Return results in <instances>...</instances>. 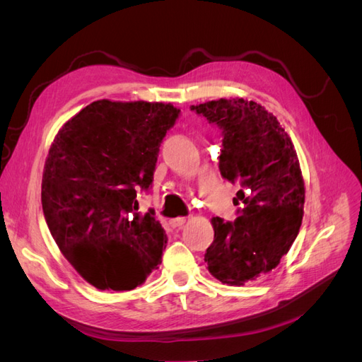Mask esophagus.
Here are the masks:
<instances>
[{
  "instance_id": "obj_1",
  "label": "esophagus",
  "mask_w": 362,
  "mask_h": 362,
  "mask_svg": "<svg viewBox=\"0 0 362 362\" xmlns=\"http://www.w3.org/2000/svg\"><path fill=\"white\" fill-rule=\"evenodd\" d=\"M184 223H185V217H177V218H172V221L169 222V225H170L172 228H181Z\"/></svg>"
}]
</instances>
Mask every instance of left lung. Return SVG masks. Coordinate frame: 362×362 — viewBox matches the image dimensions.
Wrapping results in <instances>:
<instances>
[{
  "label": "left lung",
  "mask_w": 362,
  "mask_h": 362,
  "mask_svg": "<svg viewBox=\"0 0 362 362\" xmlns=\"http://www.w3.org/2000/svg\"><path fill=\"white\" fill-rule=\"evenodd\" d=\"M222 129L218 170L238 181V217H213L205 262L223 284L243 286L275 269L299 234L305 202L299 158L288 134L264 107L243 98L190 107Z\"/></svg>",
  "instance_id": "obj_1"
}]
</instances>
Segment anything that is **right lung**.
<instances>
[{"label": "right lung", "instance_id": "obj_1", "mask_svg": "<svg viewBox=\"0 0 362 362\" xmlns=\"http://www.w3.org/2000/svg\"><path fill=\"white\" fill-rule=\"evenodd\" d=\"M181 110L163 103L100 100L62 127L42 177L52 238L100 290H133L161 262L168 237L137 190L154 181L160 145Z\"/></svg>", "mask_w": 362, "mask_h": 362}]
</instances>
